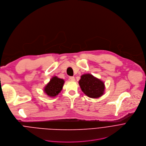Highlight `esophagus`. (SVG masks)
<instances>
[{"label": "esophagus", "mask_w": 146, "mask_h": 146, "mask_svg": "<svg viewBox=\"0 0 146 146\" xmlns=\"http://www.w3.org/2000/svg\"><path fill=\"white\" fill-rule=\"evenodd\" d=\"M70 80L71 81H74L75 80V77L74 76H70Z\"/></svg>", "instance_id": "esophagus-1"}]
</instances>
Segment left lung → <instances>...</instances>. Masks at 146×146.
<instances>
[{"label": "left lung", "mask_w": 146, "mask_h": 146, "mask_svg": "<svg viewBox=\"0 0 146 146\" xmlns=\"http://www.w3.org/2000/svg\"><path fill=\"white\" fill-rule=\"evenodd\" d=\"M79 84L82 91L90 98H97L104 94V82L90 74L82 75Z\"/></svg>", "instance_id": "8db88e82"}]
</instances>
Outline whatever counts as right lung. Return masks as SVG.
I'll return each mask as SVG.
<instances>
[{"label": "right lung", "mask_w": 146, "mask_h": 146, "mask_svg": "<svg viewBox=\"0 0 146 146\" xmlns=\"http://www.w3.org/2000/svg\"><path fill=\"white\" fill-rule=\"evenodd\" d=\"M64 80L56 76L52 77L45 86L44 92L49 97H54L62 90Z\"/></svg>", "instance_id": "right-lung-1"}]
</instances>
